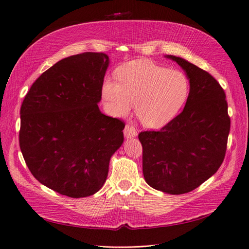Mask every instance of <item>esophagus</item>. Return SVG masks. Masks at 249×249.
<instances>
[{
  "mask_svg": "<svg viewBox=\"0 0 249 249\" xmlns=\"http://www.w3.org/2000/svg\"><path fill=\"white\" fill-rule=\"evenodd\" d=\"M124 135H125V137H127V138H131V137L136 136V135H137L136 129H135L133 126L127 124V125L125 126V128H124Z\"/></svg>",
  "mask_w": 249,
  "mask_h": 249,
  "instance_id": "34e87169",
  "label": "esophagus"
}]
</instances>
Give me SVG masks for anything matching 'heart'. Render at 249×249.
<instances>
[{
	"instance_id": "1",
	"label": "heart",
	"mask_w": 249,
	"mask_h": 249,
	"mask_svg": "<svg viewBox=\"0 0 249 249\" xmlns=\"http://www.w3.org/2000/svg\"><path fill=\"white\" fill-rule=\"evenodd\" d=\"M118 82L106 79L103 98L112 115L121 117L130 111L142 124L159 128L169 123L184 105L189 83L184 74L147 61L137 60L117 71Z\"/></svg>"
}]
</instances>
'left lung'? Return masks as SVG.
<instances>
[{
    "instance_id": "obj_1",
    "label": "left lung",
    "mask_w": 249,
    "mask_h": 249,
    "mask_svg": "<svg viewBox=\"0 0 249 249\" xmlns=\"http://www.w3.org/2000/svg\"><path fill=\"white\" fill-rule=\"evenodd\" d=\"M185 70L190 91L183 111L159 131L138 134L147 184L170 194L201 185L225 159L230 117L226 94L212 75L188 61L168 56Z\"/></svg>"
}]
</instances>
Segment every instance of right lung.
<instances>
[{"label": "right lung", "instance_id": "add662e5", "mask_svg": "<svg viewBox=\"0 0 249 249\" xmlns=\"http://www.w3.org/2000/svg\"><path fill=\"white\" fill-rule=\"evenodd\" d=\"M109 56L86 52L42 73L21 105L19 145L41 184L73 198L104 185L110 159L124 140L125 123L98 103Z\"/></svg>", "mask_w": 249, "mask_h": 249}]
</instances>
